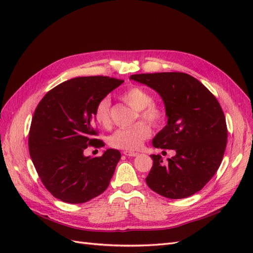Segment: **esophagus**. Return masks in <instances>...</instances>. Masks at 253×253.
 Here are the masks:
<instances>
[{"instance_id": "esophagus-1", "label": "esophagus", "mask_w": 253, "mask_h": 253, "mask_svg": "<svg viewBox=\"0 0 253 253\" xmlns=\"http://www.w3.org/2000/svg\"><path fill=\"white\" fill-rule=\"evenodd\" d=\"M124 154L126 155V156H127V157H135V156H137L138 155V153H136V152H132V151H125L124 152Z\"/></svg>"}]
</instances>
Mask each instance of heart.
<instances>
[{
	"mask_svg": "<svg viewBox=\"0 0 253 253\" xmlns=\"http://www.w3.org/2000/svg\"><path fill=\"white\" fill-rule=\"evenodd\" d=\"M120 99L137 112L138 117L153 126H158L165 120L166 114L162 108L153 104V97L148 90L138 86H132L121 94ZM95 118L103 127H110L111 101L108 97L101 99L96 105ZM151 135V127L145 122H137L126 128H119L109 137V144L122 150H136Z\"/></svg>",
	"mask_w": 253,
	"mask_h": 253,
	"instance_id": "obj_1",
	"label": "heart"
}]
</instances>
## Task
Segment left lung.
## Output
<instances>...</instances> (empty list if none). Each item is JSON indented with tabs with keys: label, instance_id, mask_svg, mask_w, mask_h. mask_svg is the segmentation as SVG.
Returning a JSON list of instances; mask_svg holds the SVG:
<instances>
[{
	"label": "left lung",
	"instance_id": "8db88e82",
	"mask_svg": "<svg viewBox=\"0 0 253 253\" xmlns=\"http://www.w3.org/2000/svg\"><path fill=\"white\" fill-rule=\"evenodd\" d=\"M129 79L162 97L168 121L152 143L176 152L167 163L160 155H151L147 185L171 200L195 194L216 173L225 153L227 126L218 101L203 83L185 73L140 74Z\"/></svg>",
	"mask_w": 253,
	"mask_h": 253
}]
</instances>
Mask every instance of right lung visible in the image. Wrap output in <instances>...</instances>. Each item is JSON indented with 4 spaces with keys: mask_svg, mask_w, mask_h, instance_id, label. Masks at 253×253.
Instances as JSON below:
<instances>
[{
    "mask_svg": "<svg viewBox=\"0 0 253 253\" xmlns=\"http://www.w3.org/2000/svg\"><path fill=\"white\" fill-rule=\"evenodd\" d=\"M122 83L102 76L74 78L50 89L38 104L29 154L43 185L58 200L86 203L109 187L120 152L108 149L101 157H90L84 150L103 145L93 138L96 105Z\"/></svg>",
    "mask_w": 253,
    "mask_h": 253,
    "instance_id": "1",
    "label": "right lung"
}]
</instances>
